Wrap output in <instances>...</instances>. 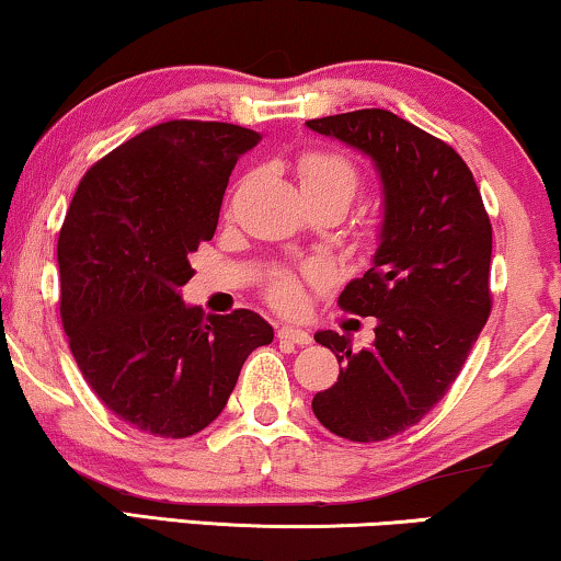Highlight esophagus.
<instances>
[{"label":"esophagus","mask_w":561,"mask_h":561,"mask_svg":"<svg viewBox=\"0 0 561 561\" xmlns=\"http://www.w3.org/2000/svg\"><path fill=\"white\" fill-rule=\"evenodd\" d=\"M278 340L280 342H290V344H311V334L306 332V329H298V327H280L278 329Z\"/></svg>","instance_id":"34e87169"}]
</instances>
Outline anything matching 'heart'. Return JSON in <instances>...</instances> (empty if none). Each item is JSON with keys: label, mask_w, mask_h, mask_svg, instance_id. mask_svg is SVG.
Listing matches in <instances>:
<instances>
[{"label": "heart", "mask_w": 561, "mask_h": 561, "mask_svg": "<svg viewBox=\"0 0 561 561\" xmlns=\"http://www.w3.org/2000/svg\"><path fill=\"white\" fill-rule=\"evenodd\" d=\"M298 179H301L304 194L329 191V194H340L347 198V204L359 186V173L355 163L350 158L340 156V152H306L298 160ZM301 278H317V267H306L301 275L290 271L275 273L271 286H267V298L283 311H296L304 301Z\"/></svg>", "instance_id": "1"}]
</instances>
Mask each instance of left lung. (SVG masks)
<instances>
[{
	"mask_svg": "<svg viewBox=\"0 0 561 561\" xmlns=\"http://www.w3.org/2000/svg\"><path fill=\"white\" fill-rule=\"evenodd\" d=\"M306 127L363 152L382 181L373 267L340 296L344 311L375 317V342L352 350L350 334H313L342 367L311 401L332 434L382 442L442 401L478 342L493 306V227L457 150L398 114L357 110Z\"/></svg>",
	"mask_w": 561,
	"mask_h": 561,
	"instance_id": "8db88e82",
	"label": "left lung"
}]
</instances>
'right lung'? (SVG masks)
Listing matches in <instances>:
<instances>
[{
  "instance_id": "1",
  "label": "right lung",
  "mask_w": 561,
  "mask_h": 561,
  "mask_svg": "<svg viewBox=\"0 0 561 561\" xmlns=\"http://www.w3.org/2000/svg\"><path fill=\"white\" fill-rule=\"evenodd\" d=\"M255 129L173 119L83 175L60 227V317L83 380L140 432L183 439L219 416L244 359L273 342L255 311L204 317L181 301L188 257L217 232Z\"/></svg>"
}]
</instances>
